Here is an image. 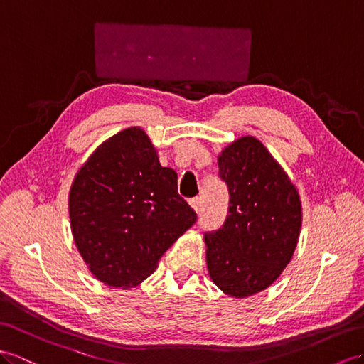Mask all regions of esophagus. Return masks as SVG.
Here are the masks:
<instances>
[{"mask_svg":"<svg viewBox=\"0 0 364 364\" xmlns=\"http://www.w3.org/2000/svg\"><path fill=\"white\" fill-rule=\"evenodd\" d=\"M189 203H191V206L193 208L195 212H197V213L201 212V208H203V198L201 197H195Z\"/></svg>","mask_w":364,"mask_h":364,"instance_id":"esophagus-1","label":"esophagus"}]
</instances>
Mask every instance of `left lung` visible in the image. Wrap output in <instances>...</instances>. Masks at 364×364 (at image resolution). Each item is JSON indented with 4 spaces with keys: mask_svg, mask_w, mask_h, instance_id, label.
Wrapping results in <instances>:
<instances>
[{
    "mask_svg": "<svg viewBox=\"0 0 364 364\" xmlns=\"http://www.w3.org/2000/svg\"><path fill=\"white\" fill-rule=\"evenodd\" d=\"M229 208L221 228L204 234L208 271L223 292L245 298L271 286L291 262L301 228V201L267 149L243 136L218 156Z\"/></svg>",
    "mask_w": 364,
    "mask_h": 364,
    "instance_id": "8db88e82",
    "label": "left lung"
}]
</instances>
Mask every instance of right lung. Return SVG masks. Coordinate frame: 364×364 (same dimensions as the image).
<instances>
[{"label": "right lung", "mask_w": 364, "mask_h": 364, "mask_svg": "<svg viewBox=\"0 0 364 364\" xmlns=\"http://www.w3.org/2000/svg\"><path fill=\"white\" fill-rule=\"evenodd\" d=\"M176 178L139 127L110 136L78 171L69 193L72 234L100 282L123 289L141 283L197 221Z\"/></svg>", "instance_id": "add662e5"}]
</instances>
